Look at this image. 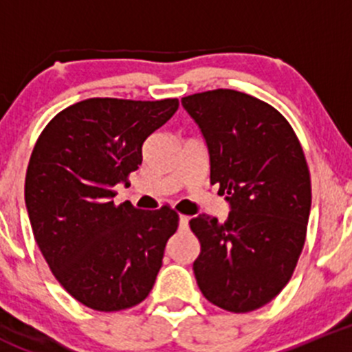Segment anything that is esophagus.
Listing matches in <instances>:
<instances>
[{
    "label": "esophagus",
    "mask_w": 352,
    "mask_h": 352,
    "mask_svg": "<svg viewBox=\"0 0 352 352\" xmlns=\"http://www.w3.org/2000/svg\"><path fill=\"white\" fill-rule=\"evenodd\" d=\"M179 223H180V228H182V230H186L187 226H189V216H186V214H180V218H179Z\"/></svg>",
    "instance_id": "esophagus-1"
}]
</instances>
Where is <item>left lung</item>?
<instances>
[{
	"label": "left lung",
	"mask_w": 352,
	"mask_h": 352,
	"mask_svg": "<svg viewBox=\"0 0 352 352\" xmlns=\"http://www.w3.org/2000/svg\"><path fill=\"white\" fill-rule=\"evenodd\" d=\"M204 136L211 184L226 194L225 223L189 221L201 242L199 289L216 307L247 314L274 300L293 276L307 239L310 170L293 127L272 105L236 90L182 98Z\"/></svg>",
	"instance_id": "1"
}]
</instances>
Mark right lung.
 <instances>
[{
  "label": "right lung",
  "mask_w": 352,
  "mask_h": 352,
  "mask_svg": "<svg viewBox=\"0 0 352 352\" xmlns=\"http://www.w3.org/2000/svg\"><path fill=\"white\" fill-rule=\"evenodd\" d=\"M177 109V98H88L61 110L35 143L25 177L35 242L59 285L91 310L141 303L179 228L170 206L113 202V187L143 162L146 138Z\"/></svg>",
  "instance_id": "obj_1"
}]
</instances>
